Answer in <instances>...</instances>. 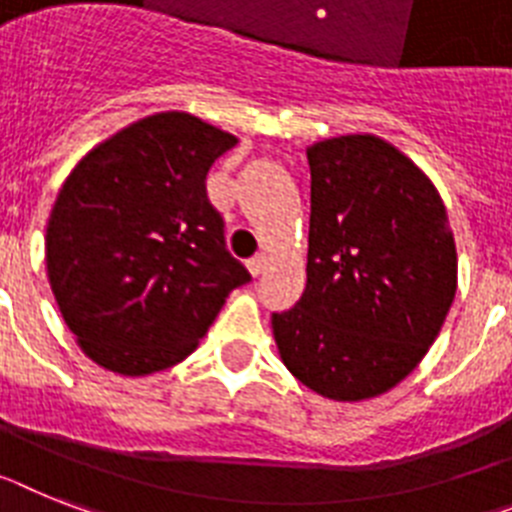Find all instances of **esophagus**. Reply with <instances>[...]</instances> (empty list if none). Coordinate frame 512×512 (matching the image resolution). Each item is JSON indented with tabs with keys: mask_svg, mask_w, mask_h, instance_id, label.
Instances as JSON below:
<instances>
[{
	"mask_svg": "<svg viewBox=\"0 0 512 512\" xmlns=\"http://www.w3.org/2000/svg\"><path fill=\"white\" fill-rule=\"evenodd\" d=\"M247 268H249V273H252V276H263L265 273V268H268V257L265 255H255L252 257V260H247Z\"/></svg>",
	"mask_w": 512,
	"mask_h": 512,
	"instance_id": "esophagus-1",
	"label": "esophagus"
}]
</instances>
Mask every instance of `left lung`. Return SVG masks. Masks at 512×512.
<instances>
[{"instance_id": "obj_1", "label": "left lung", "mask_w": 512, "mask_h": 512, "mask_svg": "<svg viewBox=\"0 0 512 512\" xmlns=\"http://www.w3.org/2000/svg\"><path fill=\"white\" fill-rule=\"evenodd\" d=\"M307 161V286L273 312V336L309 390L362 401L435 343L455 296L453 231L435 184L380 137H333Z\"/></svg>"}]
</instances>
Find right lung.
Listing matches in <instances>:
<instances>
[{
    "label": "right lung",
    "instance_id": "add662e5",
    "mask_svg": "<svg viewBox=\"0 0 512 512\" xmlns=\"http://www.w3.org/2000/svg\"><path fill=\"white\" fill-rule=\"evenodd\" d=\"M236 137L184 111L130 124L59 190L46 270L85 354L150 375L195 351L231 289L252 281L226 249L205 176Z\"/></svg>",
    "mask_w": 512,
    "mask_h": 512
}]
</instances>
